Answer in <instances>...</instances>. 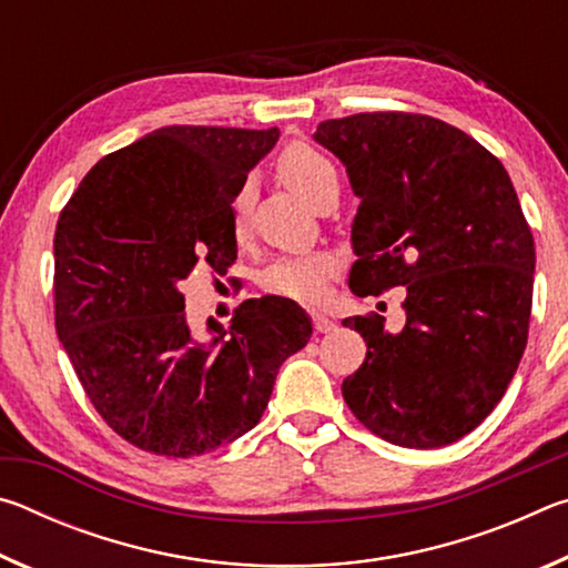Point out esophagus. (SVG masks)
I'll return each mask as SVG.
<instances>
[{"instance_id": "1", "label": "esophagus", "mask_w": 568, "mask_h": 568, "mask_svg": "<svg viewBox=\"0 0 568 568\" xmlns=\"http://www.w3.org/2000/svg\"><path fill=\"white\" fill-rule=\"evenodd\" d=\"M313 328H315V333H331V331H335V323L331 318H325V315L315 313L313 315Z\"/></svg>"}]
</instances>
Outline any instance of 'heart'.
<instances>
[{
  "label": "heart",
  "instance_id": "obj_1",
  "mask_svg": "<svg viewBox=\"0 0 568 568\" xmlns=\"http://www.w3.org/2000/svg\"><path fill=\"white\" fill-rule=\"evenodd\" d=\"M277 172L311 205H318L325 192L338 187V170L333 168V162L311 145H303V142H293L281 152ZM250 205H253V195H250V185H245L237 192L233 205V227L237 237H243L247 230ZM333 271V257L325 253L287 255L265 267L261 283L265 291L275 295L293 297V301H313V297L321 295Z\"/></svg>",
  "mask_w": 568,
  "mask_h": 568
}]
</instances>
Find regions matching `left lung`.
<instances>
[{"label":"left lung","mask_w":568,"mask_h":568,"mask_svg":"<svg viewBox=\"0 0 568 568\" xmlns=\"http://www.w3.org/2000/svg\"><path fill=\"white\" fill-rule=\"evenodd\" d=\"M313 138L361 197L351 291L408 293L398 333L376 313L343 321L368 345L343 398L388 444H454L504 398L528 338L536 250L511 178L428 114L361 112L321 122Z\"/></svg>","instance_id":"1"}]
</instances>
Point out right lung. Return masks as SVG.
I'll list each match as a JSON object with an SVG mask.
<instances>
[{"mask_svg": "<svg viewBox=\"0 0 568 568\" xmlns=\"http://www.w3.org/2000/svg\"><path fill=\"white\" fill-rule=\"evenodd\" d=\"M277 128L172 124L94 165L57 220L54 325L104 423L148 454H210L257 426L313 325L291 297L192 333L180 283L237 257L233 200Z\"/></svg>", "mask_w": 568, "mask_h": 568, "instance_id": "obj_1", "label": "right lung"}]
</instances>
